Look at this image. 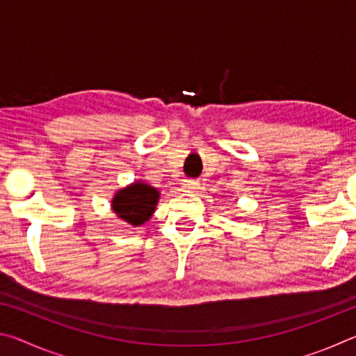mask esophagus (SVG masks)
<instances>
[{
    "mask_svg": "<svg viewBox=\"0 0 356 356\" xmlns=\"http://www.w3.org/2000/svg\"><path fill=\"white\" fill-rule=\"evenodd\" d=\"M184 188L188 193H197L202 188V185L200 182H196V180H186L184 184Z\"/></svg>",
    "mask_w": 356,
    "mask_h": 356,
    "instance_id": "1",
    "label": "esophagus"
}]
</instances>
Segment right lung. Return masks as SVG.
Returning <instances> with one entry per match:
<instances>
[{
	"instance_id": "obj_1",
	"label": "right lung",
	"mask_w": 356,
	"mask_h": 356,
	"mask_svg": "<svg viewBox=\"0 0 356 356\" xmlns=\"http://www.w3.org/2000/svg\"><path fill=\"white\" fill-rule=\"evenodd\" d=\"M160 201V191L143 180H135L124 188H119L111 197V210L118 218L138 227L152 218Z\"/></svg>"
}]
</instances>
